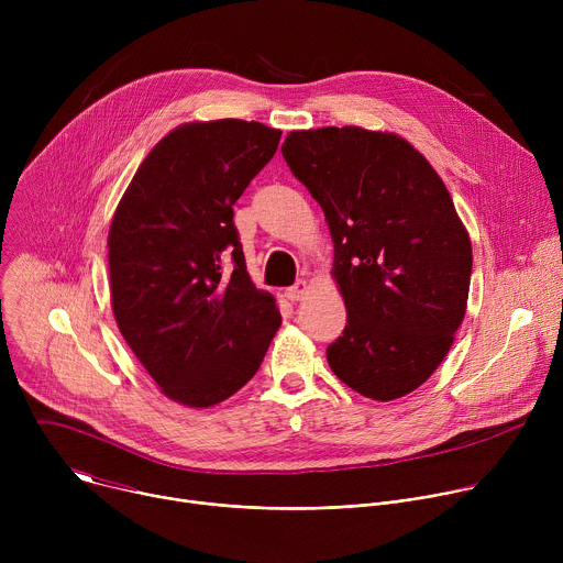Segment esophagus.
<instances>
[{
    "label": "esophagus",
    "mask_w": 563,
    "mask_h": 563,
    "mask_svg": "<svg viewBox=\"0 0 563 563\" xmlns=\"http://www.w3.org/2000/svg\"><path fill=\"white\" fill-rule=\"evenodd\" d=\"M305 294H307V283H305V280H298L296 285H291V287L285 289V296H287L289 300H302Z\"/></svg>",
    "instance_id": "esophagus-1"
}]
</instances>
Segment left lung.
<instances>
[{
    "label": "left lung",
    "mask_w": 563,
    "mask_h": 563,
    "mask_svg": "<svg viewBox=\"0 0 563 563\" xmlns=\"http://www.w3.org/2000/svg\"><path fill=\"white\" fill-rule=\"evenodd\" d=\"M283 157L334 240L347 325L332 372L374 400L410 394L450 352L470 291V238L443 180L410 142L358 126L291 131Z\"/></svg>",
    "instance_id": "1"
}]
</instances>
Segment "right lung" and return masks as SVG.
Instances as JSON below:
<instances>
[{
  "mask_svg": "<svg viewBox=\"0 0 563 563\" xmlns=\"http://www.w3.org/2000/svg\"><path fill=\"white\" fill-rule=\"evenodd\" d=\"M261 122L183 124L159 140L124 191L109 231L118 328L169 398L209 408L243 387L280 328L254 287L233 205L274 157Z\"/></svg>",
  "mask_w": 563,
  "mask_h": 563,
  "instance_id": "right-lung-1",
  "label": "right lung"
}]
</instances>
